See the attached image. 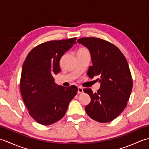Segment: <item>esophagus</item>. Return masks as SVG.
I'll list each match as a JSON object with an SVG mask.
<instances>
[{
	"instance_id": "34e87169",
	"label": "esophagus",
	"mask_w": 149,
	"mask_h": 149,
	"mask_svg": "<svg viewBox=\"0 0 149 149\" xmlns=\"http://www.w3.org/2000/svg\"><path fill=\"white\" fill-rule=\"evenodd\" d=\"M83 92V88L81 87V86H79L78 87V91H77V93H82Z\"/></svg>"
}]
</instances>
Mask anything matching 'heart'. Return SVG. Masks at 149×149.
Segmentation results:
<instances>
[{"instance_id": "heart-1", "label": "heart", "mask_w": 149, "mask_h": 149, "mask_svg": "<svg viewBox=\"0 0 149 149\" xmlns=\"http://www.w3.org/2000/svg\"><path fill=\"white\" fill-rule=\"evenodd\" d=\"M87 50V49L86 48H84V47H81V48L79 50Z\"/></svg>"}]
</instances>
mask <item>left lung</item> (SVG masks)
I'll return each mask as SVG.
<instances>
[{"mask_svg": "<svg viewBox=\"0 0 149 149\" xmlns=\"http://www.w3.org/2000/svg\"><path fill=\"white\" fill-rule=\"evenodd\" d=\"M77 42L87 47L91 54L93 65L88 75L100 77L98 79L100 87L97 93L90 88L83 90L91 97L85 111L97 122H109L123 111L131 95L133 84L127 59L118 47L106 40L86 37Z\"/></svg>", "mask_w": 149, "mask_h": 149, "instance_id": "left-lung-1", "label": "left lung"}]
</instances>
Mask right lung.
I'll use <instances>...</instances> for the list:
<instances>
[{"instance_id": "obj_1", "label": "right lung", "mask_w": 149, "mask_h": 149, "mask_svg": "<svg viewBox=\"0 0 149 149\" xmlns=\"http://www.w3.org/2000/svg\"><path fill=\"white\" fill-rule=\"evenodd\" d=\"M76 40L41 43L31 50L24 63L20 81L22 97L31 116L40 124L49 125L61 119L77 94V86H58L53 77L61 71L62 56Z\"/></svg>"}]
</instances>
